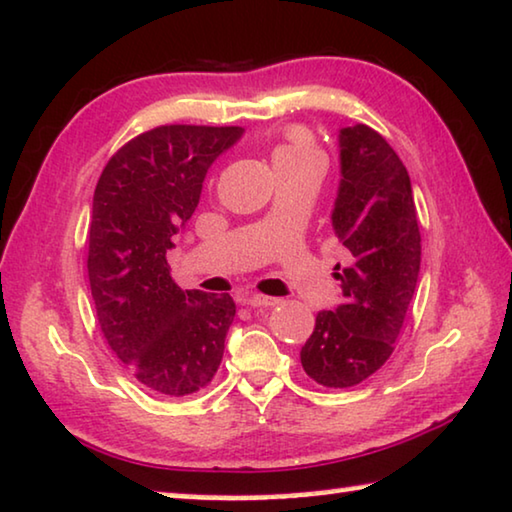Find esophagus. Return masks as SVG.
I'll list each match as a JSON object with an SVG mask.
<instances>
[{"label":"esophagus","mask_w":512,"mask_h":512,"mask_svg":"<svg viewBox=\"0 0 512 512\" xmlns=\"http://www.w3.org/2000/svg\"><path fill=\"white\" fill-rule=\"evenodd\" d=\"M239 301L243 305H250V308H271V305L278 303V299H271V296L262 294H241Z\"/></svg>","instance_id":"obj_1"}]
</instances>
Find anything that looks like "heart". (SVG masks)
I'll use <instances>...</instances> for the list:
<instances>
[{
	"label": "heart",
	"instance_id": "obj_1",
	"mask_svg": "<svg viewBox=\"0 0 512 512\" xmlns=\"http://www.w3.org/2000/svg\"><path fill=\"white\" fill-rule=\"evenodd\" d=\"M303 158H319V151L315 149V144L303 131H292L285 142L276 147L273 151V165H285V163H294V160H303Z\"/></svg>",
	"mask_w": 512,
	"mask_h": 512
}]
</instances>
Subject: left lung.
Segmentation results:
<instances>
[{"label": "left lung", "instance_id": "8db88e82", "mask_svg": "<svg viewBox=\"0 0 512 512\" xmlns=\"http://www.w3.org/2000/svg\"><path fill=\"white\" fill-rule=\"evenodd\" d=\"M331 223L349 250L335 278L342 303L322 310L301 347L305 375L326 388L365 381L391 358L421 271V232L407 167L370 126L340 128Z\"/></svg>", "mask_w": 512, "mask_h": 512}]
</instances>
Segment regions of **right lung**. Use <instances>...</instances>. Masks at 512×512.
I'll return each mask as SVG.
<instances>
[{
  "instance_id": "1",
  "label": "right lung",
  "mask_w": 512,
  "mask_h": 512,
  "mask_svg": "<svg viewBox=\"0 0 512 512\" xmlns=\"http://www.w3.org/2000/svg\"><path fill=\"white\" fill-rule=\"evenodd\" d=\"M241 126L170 124L133 137L94 190L87 271L108 345L149 391L183 398L216 375L236 315L230 294L181 289L167 250Z\"/></svg>"
}]
</instances>
